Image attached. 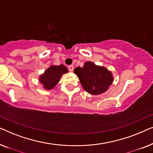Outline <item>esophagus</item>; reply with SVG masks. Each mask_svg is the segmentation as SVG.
Segmentation results:
<instances>
[{"mask_svg": "<svg viewBox=\"0 0 153 153\" xmlns=\"http://www.w3.org/2000/svg\"><path fill=\"white\" fill-rule=\"evenodd\" d=\"M68 69H69V70L70 71V72H72V71L74 70V65H69V66H68Z\"/></svg>", "mask_w": 153, "mask_h": 153, "instance_id": "1", "label": "esophagus"}]
</instances>
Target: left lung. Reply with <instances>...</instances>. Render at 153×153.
Wrapping results in <instances>:
<instances>
[{"label":"left lung","instance_id":"1","mask_svg":"<svg viewBox=\"0 0 153 153\" xmlns=\"http://www.w3.org/2000/svg\"><path fill=\"white\" fill-rule=\"evenodd\" d=\"M74 73L85 91L91 95H100L106 92L114 81L110 71L92 62H85L83 68L77 67Z\"/></svg>","mask_w":153,"mask_h":153}]
</instances>
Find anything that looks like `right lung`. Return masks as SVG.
<instances>
[{"label": "right lung", "instance_id": "right-lung-1", "mask_svg": "<svg viewBox=\"0 0 153 153\" xmlns=\"http://www.w3.org/2000/svg\"><path fill=\"white\" fill-rule=\"evenodd\" d=\"M67 72H68V68L62 65H52L39 76V81L45 89H52L58 83L62 75Z\"/></svg>", "mask_w": 153, "mask_h": 153}]
</instances>
